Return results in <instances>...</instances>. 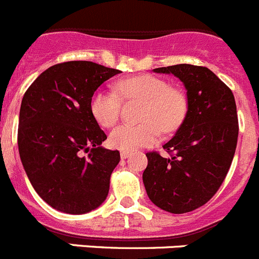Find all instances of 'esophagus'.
I'll return each mask as SVG.
<instances>
[{"label":"esophagus","mask_w":259,"mask_h":259,"mask_svg":"<svg viewBox=\"0 0 259 259\" xmlns=\"http://www.w3.org/2000/svg\"><path fill=\"white\" fill-rule=\"evenodd\" d=\"M130 155H131V153H130V151H122V153H120V158L122 159H127Z\"/></svg>","instance_id":"obj_1"}]
</instances>
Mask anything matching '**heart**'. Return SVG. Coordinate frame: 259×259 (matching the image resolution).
<instances>
[{"label":"heart","instance_id":"1","mask_svg":"<svg viewBox=\"0 0 259 259\" xmlns=\"http://www.w3.org/2000/svg\"><path fill=\"white\" fill-rule=\"evenodd\" d=\"M117 91L97 90L91 97L90 109L96 122L104 128L118 123L122 99L144 101L140 114L141 124L120 125L109 137L111 148L134 151L156 141L160 130L164 134L176 131L189 109L187 96L182 90L170 87L167 80L151 74H140L118 80Z\"/></svg>","mask_w":259,"mask_h":259}]
</instances>
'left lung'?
Returning a JSON list of instances; mask_svg holds the SVG:
<instances>
[{
	"label": "left lung",
	"instance_id": "obj_1",
	"mask_svg": "<svg viewBox=\"0 0 259 259\" xmlns=\"http://www.w3.org/2000/svg\"><path fill=\"white\" fill-rule=\"evenodd\" d=\"M154 72L172 73L184 82L189 109L163 146L170 158L146 153L142 180L156 207L182 214L209 201L229 172L238 144L236 104L231 90L205 66L179 64Z\"/></svg>",
	"mask_w": 259,
	"mask_h": 259
}]
</instances>
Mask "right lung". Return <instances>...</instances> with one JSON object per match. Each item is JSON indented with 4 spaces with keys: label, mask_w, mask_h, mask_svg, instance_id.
Instances as JSON below:
<instances>
[{
    "label": "right lung",
    "mask_w": 259,
    "mask_h": 259,
    "mask_svg": "<svg viewBox=\"0 0 259 259\" xmlns=\"http://www.w3.org/2000/svg\"><path fill=\"white\" fill-rule=\"evenodd\" d=\"M118 73L92 61H65L45 70L23 96L18 128L21 163L38 195L56 210L83 214L108 196L120 154L100 146L106 135L90 101Z\"/></svg>",
    "instance_id": "right-lung-1"
}]
</instances>
